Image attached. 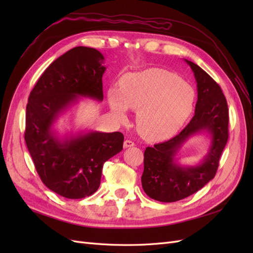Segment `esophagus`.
Listing matches in <instances>:
<instances>
[{"label":"esophagus","instance_id":"34e87169","mask_svg":"<svg viewBox=\"0 0 253 253\" xmlns=\"http://www.w3.org/2000/svg\"><path fill=\"white\" fill-rule=\"evenodd\" d=\"M135 143L132 141V140H126L124 142V147L126 149V148H131V147H134Z\"/></svg>","mask_w":253,"mask_h":253}]
</instances>
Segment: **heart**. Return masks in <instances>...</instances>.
Returning <instances> with one entry per match:
<instances>
[{
	"label": "heart",
	"mask_w": 253,
	"mask_h": 253,
	"mask_svg": "<svg viewBox=\"0 0 253 253\" xmlns=\"http://www.w3.org/2000/svg\"><path fill=\"white\" fill-rule=\"evenodd\" d=\"M194 99L188 83L158 68L127 75L122 79L121 90H109L114 116L124 121L127 109L136 111L137 129L149 141L164 140L177 133L192 112Z\"/></svg>",
	"instance_id": "1"
}]
</instances>
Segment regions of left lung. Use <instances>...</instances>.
<instances>
[{
	"mask_svg": "<svg viewBox=\"0 0 253 253\" xmlns=\"http://www.w3.org/2000/svg\"><path fill=\"white\" fill-rule=\"evenodd\" d=\"M197 83L195 114L188 126L170 140L156 143L144 151L143 191L153 200L173 203L194 194L216 174L219 158L229 137V115L226 98L220 86L197 64L186 60ZM208 131L211 147L203 163L194 167H181L173 157L190 135Z\"/></svg>",
	"mask_w": 253,
	"mask_h": 253,
	"instance_id": "obj_1",
	"label": "left lung"
}]
</instances>
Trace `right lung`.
I'll return each mask as SVG.
<instances>
[{"label": "right lung", "mask_w": 253, "mask_h": 253, "mask_svg": "<svg viewBox=\"0 0 253 253\" xmlns=\"http://www.w3.org/2000/svg\"><path fill=\"white\" fill-rule=\"evenodd\" d=\"M103 61L95 48H72L44 71L28 97L24 138L36 170L49 190L70 200L94 194L103 164L124 147L120 132L90 131L60 139L51 129L78 96L103 100Z\"/></svg>", "instance_id": "right-lung-1"}]
</instances>
